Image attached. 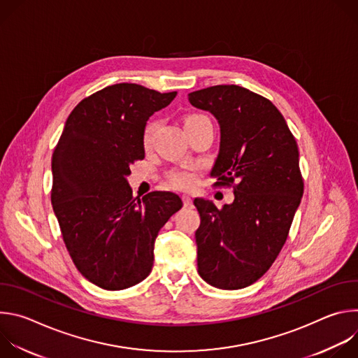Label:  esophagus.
Returning a JSON list of instances; mask_svg holds the SVG:
<instances>
[{"label":"esophagus","mask_w":358,"mask_h":358,"mask_svg":"<svg viewBox=\"0 0 358 358\" xmlns=\"http://www.w3.org/2000/svg\"><path fill=\"white\" fill-rule=\"evenodd\" d=\"M181 199H182L184 207H191V206H192V199H191V196H189V195H182V196H181Z\"/></svg>","instance_id":"esophagus-1"}]
</instances>
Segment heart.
Here are the masks:
<instances>
[{
	"label": "heart",
	"mask_w": 358,
	"mask_h": 358,
	"mask_svg": "<svg viewBox=\"0 0 358 358\" xmlns=\"http://www.w3.org/2000/svg\"><path fill=\"white\" fill-rule=\"evenodd\" d=\"M202 119H207V117L202 116V115H196V113L188 115V116L184 119V127H187V126H189V124H192V123H196V122H199V120H202ZM156 129H157V122H155V120L148 122V123L145 124V127H144V130H143V137H141L143 145H144L145 148H148V147L151 145L152 137H155ZM167 181H169V184H170L171 187H174V188H178V189H188V188L194 187V184H195V181H196V176H195V173L191 171V170H176V171H173V173L169 174Z\"/></svg>",
	"instance_id": "b5f03b06"
}]
</instances>
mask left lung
Returning <instances> with one entry per match:
<instances>
[{
	"label": "left lung",
	"mask_w": 358,
	"mask_h": 358,
	"mask_svg": "<svg viewBox=\"0 0 358 358\" xmlns=\"http://www.w3.org/2000/svg\"><path fill=\"white\" fill-rule=\"evenodd\" d=\"M189 103L211 112L221 127L214 185L235 199L218 210L195 198L199 276L218 289H242L261 279L282 250L303 195L299 148L272 101L236 85L191 92Z\"/></svg>",
	"instance_id": "8db88e82"
}]
</instances>
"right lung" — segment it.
Listing matches in <instances>:
<instances>
[{
  "label": "right lung",
  "mask_w": 358,
  "mask_h": 358,
  "mask_svg": "<svg viewBox=\"0 0 358 358\" xmlns=\"http://www.w3.org/2000/svg\"><path fill=\"white\" fill-rule=\"evenodd\" d=\"M177 92L117 83L85 97L71 112L52 155L50 202L78 271L93 285L122 290L148 276L155 241L181 198L152 191L133 196L130 166L144 159L148 117Z\"/></svg>",
  "instance_id": "obj_1"
}]
</instances>
